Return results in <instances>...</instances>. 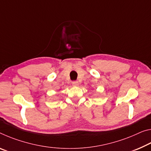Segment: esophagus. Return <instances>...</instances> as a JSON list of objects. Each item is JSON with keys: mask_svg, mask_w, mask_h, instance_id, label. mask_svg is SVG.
Instances as JSON below:
<instances>
[{"mask_svg": "<svg viewBox=\"0 0 151 151\" xmlns=\"http://www.w3.org/2000/svg\"><path fill=\"white\" fill-rule=\"evenodd\" d=\"M72 84L73 86H78V82L77 81H74L72 82Z\"/></svg>", "mask_w": 151, "mask_h": 151, "instance_id": "obj_1", "label": "esophagus"}]
</instances>
